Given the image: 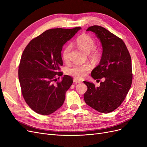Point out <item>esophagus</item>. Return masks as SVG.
<instances>
[{
    "instance_id": "esophagus-1",
    "label": "esophagus",
    "mask_w": 147,
    "mask_h": 147,
    "mask_svg": "<svg viewBox=\"0 0 147 147\" xmlns=\"http://www.w3.org/2000/svg\"><path fill=\"white\" fill-rule=\"evenodd\" d=\"M74 82L75 83H81V81L79 80H78L77 78H74Z\"/></svg>"
}]
</instances>
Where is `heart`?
I'll return each mask as SVG.
<instances>
[{
  "mask_svg": "<svg viewBox=\"0 0 147 147\" xmlns=\"http://www.w3.org/2000/svg\"><path fill=\"white\" fill-rule=\"evenodd\" d=\"M77 45L82 50L86 53H90L93 57H97L99 55V50L94 48L95 43L93 38L87 34H82L79 36L76 40ZM72 50V45H67L63 51V58L65 61L69 59V55ZM91 70V67L89 64L76 65L73 67L67 70V74L75 78H83L86 77L87 74Z\"/></svg>",
  "mask_w": 147,
  "mask_h": 147,
  "instance_id": "heart-1",
  "label": "heart"
}]
</instances>
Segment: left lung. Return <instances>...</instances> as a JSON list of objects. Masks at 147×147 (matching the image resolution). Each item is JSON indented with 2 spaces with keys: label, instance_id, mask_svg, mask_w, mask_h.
Returning <instances> with one entry per match:
<instances>
[{
  "label": "left lung",
  "instance_id": "obj_1",
  "mask_svg": "<svg viewBox=\"0 0 147 147\" xmlns=\"http://www.w3.org/2000/svg\"><path fill=\"white\" fill-rule=\"evenodd\" d=\"M95 33L101 42L102 55L99 65L91 72V77L100 80L99 87L84 81L88 87L84 94L86 104L98 112L108 113L117 109L124 101L132 80L129 53L123 40L99 26L86 29Z\"/></svg>",
  "mask_w": 147,
  "mask_h": 147
}]
</instances>
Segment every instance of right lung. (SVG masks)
Wrapping results in <instances>:
<instances>
[{
  "label": "right lung",
  "mask_w": 147,
  "mask_h": 147,
  "mask_svg": "<svg viewBox=\"0 0 147 147\" xmlns=\"http://www.w3.org/2000/svg\"><path fill=\"white\" fill-rule=\"evenodd\" d=\"M80 29V27L47 30L25 48L21 57L18 78L26 102L36 113L48 115L63 105L65 92L73 80L65 75L56 85L53 82L57 76L63 74L60 68L63 64V47Z\"/></svg>",
  "instance_id": "right-lung-1"
}]
</instances>
